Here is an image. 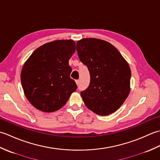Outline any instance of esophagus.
Here are the masks:
<instances>
[{
    "mask_svg": "<svg viewBox=\"0 0 160 160\" xmlns=\"http://www.w3.org/2000/svg\"><path fill=\"white\" fill-rule=\"evenodd\" d=\"M76 83L77 85H79V84H80V80H76Z\"/></svg>",
    "mask_w": 160,
    "mask_h": 160,
    "instance_id": "obj_1",
    "label": "esophagus"
}]
</instances>
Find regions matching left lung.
I'll return each mask as SVG.
<instances>
[{
	"label": "left lung",
	"mask_w": 160,
	"mask_h": 160,
	"mask_svg": "<svg viewBox=\"0 0 160 160\" xmlns=\"http://www.w3.org/2000/svg\"><path fill=\"white\" fill-rule=\"evenodd\" d=\"M76 49L91 78L89 87L80 93L84 104L98 115L114 113L130 93L131 72L128 62L113 45L103 40L81 39Z\"/></svg>",
	"instance_id": "left-lung-1"
}]
</instances>
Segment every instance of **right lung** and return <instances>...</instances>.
Returning <instances> with one entry per match:
<instances>
[{
  "mask_svg": "<svg viewBox=\"0 0 160 160\" xmlns=\"http://www.w3.org/2000/svg\"><path fill=\"white\" fill-rule=\"evenodd\" d=\"M75 52L73 40H54L39 47L24 64L20 74L24 93L37 109L58 110L76 90L69 64Z\"/></svg>",
  "mask_w": 160,
  "mask_h": 160,
  "instance_id": "add662e5",
  "label": "right lung"
}]
</instances>
